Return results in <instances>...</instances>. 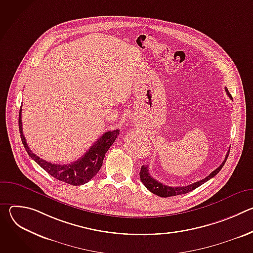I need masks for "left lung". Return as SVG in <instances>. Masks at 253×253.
Returning a JSON list of instances; mask_svg holds the SVG:
<instances>
[{
    "instance_id": "8db88e82",
    "label": "left lung",
    "mask_w": 253,
    "mask_h": 253,
    "mask_svg": "<svg viewBox=\"0 0 253 253\" xmlns=\"http://www.w3.org/2000/svg\"><path fill=\"white\" fill-rule=\"evenodd\" d=\"M225 91L227 92V95L229 96V98H232L230 93L228 92L227 88H225ZM228 154H229V150L225 156V159L224 161L222 162V164L217 168L215 169L213 172H211L207 177H205L204 179L202 180H199V181L195 182V183H192L190 185H187V186H181V187H172V186H168V185H165L161 182H159L158 180L154 179L150 174H149V170H148V166L144 165L141 167V170H140V179L142 183L145 185V187L152 193L160 196V197H170V196H176V195H181V194H185V193H188L194 189H196L197 187H199L200 185H202L203 183H205L206 181H208L209 179H211L212 177H214L216 174H217L221 168L223 167V165L225 164L226 160H227V157H228Z\"/></svg>"
}]
</instances>
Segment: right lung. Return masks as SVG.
<instances>
[{
	"label": "right lung",
	"mask_w": 253,
	"mask_h": 253,
	"mask_svg": "<svg viewBox=\"0 0 253 253\" xmlns=\"http://www.w3.org/2000/svg\"><path fill=\"white\" fill-rule=\"evenodd\" d=\"M19 130L21 133L22 143L29 156L54 178L75 186L83 185L96 176L102 166L106 152L119 135L118 129L108 131L104 133L90 147V149L77 161L71 162L69 164H55L40 158L39 156L34 154L29 148L23 134L22 108L19 113Z\"/></svg>",
	"instance_id": "obj_1"
}]
</instances>
